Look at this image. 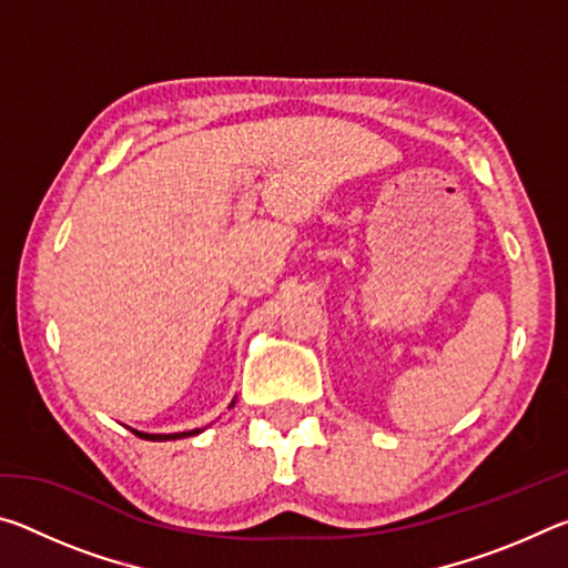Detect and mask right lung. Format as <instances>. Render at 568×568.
Masks as SVG:
<instances>
[{"mask_svg": "<svg viewBox=\"0 0 568 568\" xmlns=\"http://www.w3.org/2000/svg\"><path fill=\"white\" fill-rule=\"evenodd\" d=\"M235 406V400L230 403V408ZM134 436H140V438H145V440H178V438H187V436H197V434H203V428H195V430H182V434H145V430H134V428H130Z\"/></svg>", "mask_w": 568, "mask_h": 568, "instance_id": "add662e5", "label": "right lung"}]
</instances>
